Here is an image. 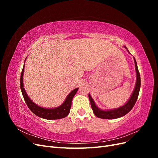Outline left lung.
<instances>
[{
	"mask_svg": "<svg viewBox=\"0 0 158 158\" xmlns=\"http://www.w3.org/2000/svg\"><path fill=\"white\" fill-rule=\"evenodd\" d=\"M125 47L127 49L126 47ZM127 51L129 52L128 49ZM134 60H135V67H136L135 69L136 72V82L135 89H134L130 99H128L127 103H126V104L124 105V106L122 107H120L117 109H112V110L103 111V110L100 109L97 107L92 98L91 97V95L89 94L88 97L91 103V106H92L93 112L94 113L95 116L99 118H105V119L117 118L125 115L126 114H127L133 108L134 106H135L136 102V100L138 99V94H139V92H140V75L139 73V71H138L137 63L135 57H134Z\"/></svg>",
	"mask_w": 158,
	"mask_h": 158,
	"instance_id": "8db88e82",
	"label": "left lung"
}]
</instances>
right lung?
Segmentation results:
<instances>
[{
	"label": "right lung",
	"instance_id": "right-lung-1",
	"mask_svg": "<svg viewBox=\"0 0 158 158\" xmlns=\"http://www.w3.org/2000/svg\"><path fill=\"white\" fill-rule=\"evenodd\" d=\"M24 71V65L23 66V69L20 76V88L22 90V93L23 95V99L27 104V106L31 111L33 112L37 116L41 117L43 118L49 119V120H55V119H59L62 118H64L68 115L72 104V100L73 97L77 92L78 88H76L69 94L67 98H66L65 101L63 103L58 107L54 109H47L44 107H41L38 106L37 105L33 103L31 100L28 97L26 90L23 88V74Z\"/></svg>",
	"mask_w": 158,
	"mask_h": 158
}]
</instances>
